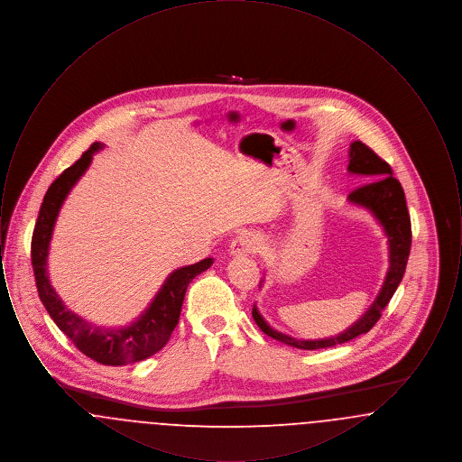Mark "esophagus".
Wrapping results in <instances>:
<instances>
[{"instance_id": "34e87169", "label": "esophagus", "mask_w": 462, "mask_h": 462, "mask_svg": "<svg viewBox=\"0 0 462 462\" xmlns=\"http://www.w3.org/2000/svg\"><path fill=\"white\" fill-rule=\"evenodd\" d=\"M260 245H262V241H260V237L256 234L244 232V234H239L230 244V254L232 256L253 254V253H258Z\"/></svg>"}]
</instances>
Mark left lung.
Listing matches in <instances>:
<instances>
[{"mask_svg":"<svg viewBox=\"0 0 462 462\" xmlns=\"http://www.w3.org/2000/svg\"><path fill=\"white\" fill-rule=\"evenodd\" d=\"M348 173L360 176L365 185L355 189L348 196V204L355 208H362L373 215L374 220L383 228V234L388 244V272L384 282L379 289L373 305L367 308L358 320H355L350 328L329 337L322 339H300L284 334L272 328L256 305H253V319L258 328L266 336L284 343L287 346L300 350H319L329 348L341 343H346L353 337L365 334L373 329L374 324L379 320L383 308L386 307L395 294L396 287L402 282L405 273V266L411 253V217L407 211V200L400 181L393 178V171L388 162L374 154L373 151L362 142L355 140L350 143L348 151ZM264 279L260 282L263 286Z\"/></svg>","mask_w":462,"mask_h":462,"instance_id":"8db88e82","label":"left lung"}]
</instances>
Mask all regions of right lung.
I'll return each mask as SVG.
<instances>
[{"label":"right lung","instance_id":"obj_1","mask_svg":"<svg viewBox=\"0 0 462 462\" xmlns=\"http://www.w3.org/2000/svg\"><path fill=\"white\" fill-rule=\"evenodd\" d=\"M106 145L95 142L79 161L67 168L44 194L43 204L32 232L31 242V260L36 277V287L40 300L46 311L67 337L98 364L104 365H126L140 362L159 352L170 339L178 324L183 298L190 281L208 270L213 264V258L173 270L161 289L155 292L152 301L145 308L132 324L119 328H104L91 324L76 311H72L57 294L48 275V254L53 228L59 213L66 202L67 196L74 185L87 173L93 161V154L102 151Z\"/></svg>","mask_w":462,"mask_h":462}]
</instances>
